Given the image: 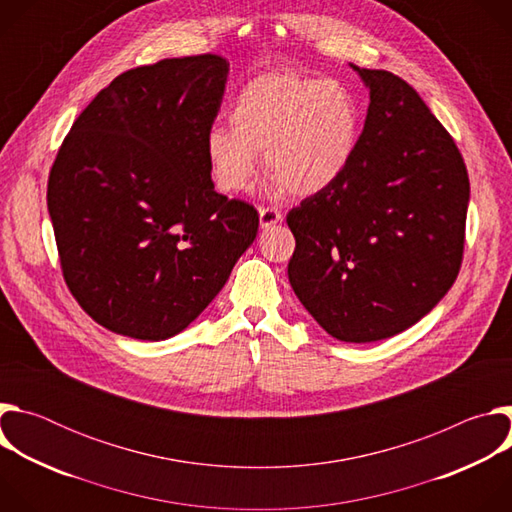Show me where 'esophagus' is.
Segmentation results:
<instances>
[{
  "instance_id": "obj_1",
  "label": "esophagus",
  "mask_w": 512,
  "mask_h": 512,
  "mask_svg": "<svg viewBox=\"0 0 512 512\" xmlns=\"http://www.w3.org/2000/svg\"><path fill=\"white\" fill-rule=\"evenodd\" d=\"M281 218H283V214L277 208H271V206L259 208V223L263 229H269V227L281 223Z\"/></svg>"
}]
</instances>
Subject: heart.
I'll return each mask as SVG.
<instances>
[{
	"label": "heart",
	"mask_w": 512,
	"mask_h": 512,
	"mask_svg": "<svg viewBox=\"0 0 512 512\" xmlns=\"http://www.w3.org/2000/svg\"><path fill=\"white\" fill-rule=\"evenodd\" d=\"M231 123L206 133V158L218 188L247 190L263 152V168L277 190L312 196L350 166L362 115L354 95L336 81L267 72L237 93Z\"/></svg>",
	"instance_id": "1"
}]
</instances>
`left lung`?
Instances as JSON below:
<instances>
[{"instance_id": "left-lung-1", "label": "left lung", "mask_w": 512, "mask_h": 512, "mask_svg": "<svg viewBox=\"0 0 512 512\" xmlns=\"http://www.w3.org/2000/svg\"><path fill=\"white\" fill-rule=\"evenodd\" d=\"M371 91L356 154L287 212V275L342 342L391 338L440 302L464 257L470 180L446 127L403 79L350 64Z\"/></svg>"}]
</instances>
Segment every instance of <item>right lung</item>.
Here are the masks:
<instances>
[{
  "instance_id": "right-lung-1",
  "label": "right lung",
  "mask_w": 512,
  "mask_h": 512,
  "mask_svg": "<svg viewBox=\"0 0 512 512\" xmlns=\"http://www.w3.org/2000/svg\"><path fill=\"white\" fill-rule=\"evenodd\" d=\"M227 72L216 54L123 72L72 123L50 168L64 281L115 334L182 332L257 237V210L210 180L206 133Z\"/></svg>"
}]
</instances>
